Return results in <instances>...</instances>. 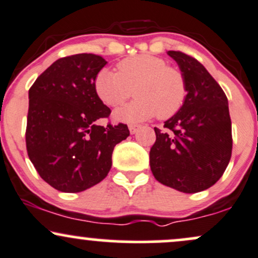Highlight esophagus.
I'll return each mask as SVG.
<instances>
[{
	"instance_id": "obj_1",
	"label": "esophagus",
	"mask_w": 258,
	"mask_h": 258,
	"mask_svg": "<svg viewBox=\"0 0 258 258\" xmlns=\"http://www.w3.org/2000/svg\"><path fill=\"white\" fill-rule=\"evenodd\" d=\"M139 128H141V126H138V125H130L128 126L130 133H131V135H135V133H137Z\"/></svg>"
}]
</instances>
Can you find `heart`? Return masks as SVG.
<instances>
[{
  "label": "heart",
  "mask_w": 258,
  "mask_h": 258,
  "mask_svg": "<svg viewBox=\"0 0 258 258\" xmlns=\"http://www.w3.org/2000/svg\"><path fill=\"white\" fill-rule=\"evenodd\" d=\"M93 85L99 99L109 106L122 104L136 94L135 100L114 111V119L122 122H139L155 115L168 119L182 109L188 94L184 74L152 54L123 59L117 72L103 68Z\"/></svg>",
  "instance_id": "b5f03b06"
}]
</instances>
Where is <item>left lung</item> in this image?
Listing matches in <instances>:
<instances>
[{
  "mask_svg": "<svg viewBox=\"0 0 258 258\" xmlns=\"http://www.w3.org/2000/svg\"><path fill=\"white\" fill-rule=\"evenodd\" d=\"M167 54L184 74L188 94L182 109L165 121L166 131L154 128L149 153L156 180L183 193L214 185L232 156V121L221 86L197 59L177 51Z\"/></svg>",
  "mask_w": 258,
  "mask_h": 258,
  "instance_id": "left-lung-1",
  "label": "left lung"
}]
</instances>
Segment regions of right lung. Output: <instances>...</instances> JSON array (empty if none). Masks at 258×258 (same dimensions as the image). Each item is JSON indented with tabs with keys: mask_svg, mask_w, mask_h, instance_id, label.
I'll return each instance as SVG.
<instances>
[{
	"mask_svg": "<svg viewBox=\"0 0 258 258\" xmlns=\"http://www.w3.org/2000/svg\"><path fill=\"white\" fill-rule=\"evenodd\" d=\"M105 64L92 53L60 58L29 90V159L41 178L63 193H79L102 182L111 168L114 147L130 136L123 123L98 125L110 115L93 85Z\"/></svg>",
	"mask_w": 258,
	"mask_h": 258,
	"instance_id": "right-lung-1",
	"label": "right lung"
}]
</instances>
